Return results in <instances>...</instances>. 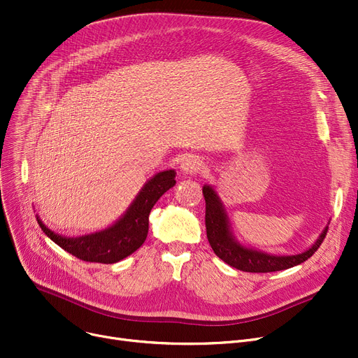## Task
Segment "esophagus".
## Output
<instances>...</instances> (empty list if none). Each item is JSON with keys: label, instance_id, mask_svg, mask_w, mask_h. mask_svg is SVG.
Wrapping results in <instances>:
<instances>
[{"label": "esophagus", "instance_id": "34e87169", "mask_svg": "<svg viewBox=\"0 0 358 358\" xmlns=\"http://www.w3.org/2000/svg\"><path fill=\"white\" fill-rule=\"evenodd\" d=\"M203 168H204L203 159L196 155L185 157L181 162V171L184 174H197V173L203 171Z\"/></svg>", "mask_w": 358, "mask_h": 358}]
</instances>
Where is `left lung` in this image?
I'll return each instance as SVG.
<instances>
[{
    "instance_id": "8db88e82",
    "label": "left lung",
    "mask_w": 358,
    "mask_h": 358,
    "mask_svg": "<svg viewBox=\"0 0 358 358\" xmlns=\"http://www.w3.org/2000/svg\"><path fill=\"white\" fill-rule=\"evenodd\" d=\"M203 196L206 201V216H204L206 232H208L210 247L220 259H223L227 264L241 271L271 273V271L286 270V268L302 264L303 261L310 258L317 251V248L321 247V243L325 239L328 232V228H327L324 234L313 243L312 248L297 255L277 257V255H270L259 251L243 248L232 238L228 227L227 215H224L222 203L216 196V193L213 192L212 187L204 185Z\"/></svg>"
}]
</instances>
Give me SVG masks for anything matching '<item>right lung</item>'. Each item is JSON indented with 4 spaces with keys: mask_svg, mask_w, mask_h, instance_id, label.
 I'll use <instances>...</instances> for the list:
<instances>
[{
    "mask_svg": "<svg viewBox=\"0 0 358 358\" xmlns=\"http://www.w3.org/2000/svg\"><path fill=\"white\" fill-rule=\"evenodd\" d=\"M174 177L176 173L169 169L149 180L126 215L106 231L81 238H65L48 229L41 219H37V223L56 245L73 257L87 262L113 264L135 252L145 242L149 228V213L158 199L176 184Z\"/></svg>",
    "mask_w": 358,
    "mask_h": 358,
    "instance_id": "obj_1",
    "label": "right lung"
}]
</instances>
